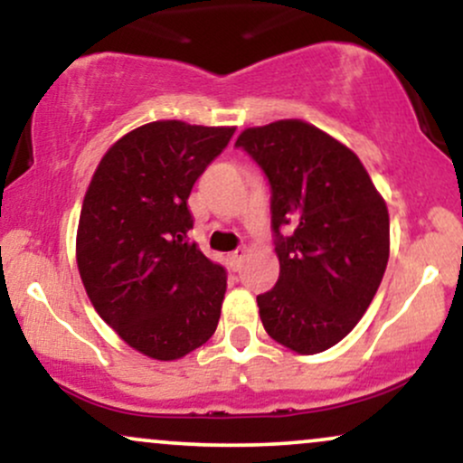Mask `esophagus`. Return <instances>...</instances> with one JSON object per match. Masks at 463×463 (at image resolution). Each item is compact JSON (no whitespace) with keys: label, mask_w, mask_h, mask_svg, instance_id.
<instances>
[{"label":"esophagus","mask_w":463,"mask_h":463,"mask_svg":"<svg viewBox=\"0 0 463 463\" xmlns=\"http://www.w3.org/2000/svg\"><path fill=\"white\" fill-rule=\"evenodd\" d=\"M243 257H246V248H237V250H232L231 254H228V261H231L232 268L239 269V268H241Z\"/></svg>","instance_id":"obj_1"}]
</instances>
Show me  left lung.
<instances>
[{"instance_id": "1", "label": "left lung", "mask_w": 463, "mask_h": 463, "mask_svg": "<svg viewBox=\"0 0 463 463\" xmlns=\"http://www.w3.org/2000/svg\"><path fill=\"white\" fill-rule=\"evenodd\" d=\"M235 146L272 189L280 274L257 296L263 328L296 353H322L353 331L383 280L385 202L357 154L300 119L243 130Z\"/></svg>"}]
</instances>
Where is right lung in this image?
I'll return each instance as SVG.
<instances>
[{
    "label": "right lung",
    "mask_w": 463,
    "mask_h": 463,
    "mask_svg": "<svg viewBox=\"0 0 463 463\" xmlns=\"http://www.w3.org/2000/svg\"><path fill=\"white\" fill-rule=\"evenodd\" d=\"M235 128L152 121L104 154L82 202L78 269L99 317L147 357L180 359L220 322L226 269L189 241V194Z\"/></svg>",
    "instance_id": "add662e5"
}]
</instances>
